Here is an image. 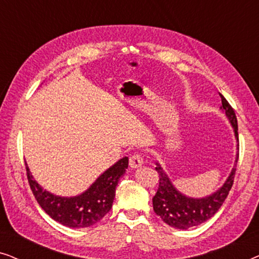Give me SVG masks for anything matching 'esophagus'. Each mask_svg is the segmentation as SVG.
Wrapping results in <instances>:
<instances>
[{
  "label": "esophagus",
  "instance_id": "obj_1",
  "mask_svg": "<svg viewBox=\"0 0 259 259\" xmlns=\"http://www.w3.org/2000/svg\"><path fill=\"white\" fill-rule=\"evenodd\" d=\"M143 164H144V158H143V155H141V154L134 153L133 155H131V157H130V166L132 168L140 167V166Z\"/></svg>",
  "mask_w": 259,
  "mask_h": 259
}]
</instances>
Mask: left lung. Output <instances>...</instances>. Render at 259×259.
<instances>
[{
  "label": "left lung",
  "mask_w": 259,
  "mask_h": 259,
  "mask_svg": "<svg viewBox=\"0 0 259 259\" xmlns=\"http://www.w3.org/2000/svg\"><path fill=\"white\" fill-rule=\"evenodd\" d=\"M219 95L222 98L221 109L223 112H225L226 116L231 122L233 131H235L236 139L238 141V125H237L236 113L228 100L222 94ZM238 157L239 153H237L235 166H233L232 171L230 173L229 178L226 179L224 185L217 192L205 198H190L184 196L173 186L171 180H169L167 175L162 171L160 165L157 164L155 169H157L159 175V187L157 193L152 199L155 213L167 225L180 230H187L192 228V226H197L201 223L206 222L211 217H213L225 201L230 190H231L236 175Z\"/></svg>",
  "instance_id": "1"
}]
</instances>
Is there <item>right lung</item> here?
Masks as SVG:
<instances>
[{
  "label": "right lung",
  "mask_w": 259,
  "mask_h": 259,
  "mask_svg": "<svg viewBox=\"0 0 259 259\" xmlns=\"http://www.w3.org/2000/svg\"><path fill=\"white\" fill-rule=\"evenodd\" d=\"M128 158L125 157L105 171L90 189L75 197H59L49 193L35 182L26 164L30 190L40 206L49 217L68 228H88L101 221L111 210L118 182L126 168Z\"/></svg>",
  "instance_id": "1"
}]
</instances>
